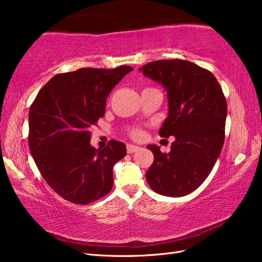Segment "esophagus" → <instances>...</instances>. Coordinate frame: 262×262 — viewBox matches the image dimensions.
<instances>
[{"instance_id":"1","label":"esophagus","mask_w":262,"mask_h":262,"mask_svg":"<svg viewBox=\"0 0 262 262\" xmlns=\"http://www.w3.org/2000/svg\"><path fill=\"white\" fill-rule=\"evenodd\" d=\"M138 149H140V147L136 146V145H132V144H129V145H127V153H129V154L138 151Z\"/></svg>"}]
</instances>
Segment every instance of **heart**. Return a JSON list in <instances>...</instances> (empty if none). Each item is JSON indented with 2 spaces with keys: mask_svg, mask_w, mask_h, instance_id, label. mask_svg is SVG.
I'll return each instance as SVG.
<instances>
[{
  "mask_svg": "<svg viewBox=\"0 0 262 262\" xmlns=\"http://www.w3.org/2000/svg\"><path fill=\"white\" fill-rule=\"evenodd\" d=\"M129 134H130L133 137L137 138V137H140V136L142 135V130L140 129V128H137V127L132 128V129L129 130Z\"/></svg>",
  "mask_w": 262,
  "mask_h": 262,
  "instance_id": "obj_1",
  "label": "heart"
}]
</instances>
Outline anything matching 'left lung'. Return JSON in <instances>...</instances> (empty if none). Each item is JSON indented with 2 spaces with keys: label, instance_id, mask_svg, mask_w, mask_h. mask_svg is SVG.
<instances>
[{
  "label": "left lung",
  "instance_id": "1",
  "mask_svg": "<svg viewBox=\"0 0 262 262\" xmlns=\"http://www.w3.org/2000/svg\"><path fill=\"white\" fill-rule=\"evenodd\" d=\"M140 71L166 90L169 114L159 134L176 137L169 153L147 145L154 161L146 180L163 196H186L209 176L223 147L227 115L223 91L211 72L189 60H155Z\"/></svg>",
  "mask_w": 262,
  "mask_h": 262
}]
</instances>
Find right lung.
Returning a JSON list of instances; mask_svg holds the SVG:
<instances>
[{"mask_svg":"<svg viewBox=\"0 0 262 262\" xmlns=\"http://www.w3.org/2000/svg\"><path fill=\"white\" fill-rule=\"evenodd\" d=\"M130 66L80 69L53 76L29 111L30 152L43 179L60 197L90 204L109 193L113 169L126 155L124 143L91 146V127L104 115L105 101Z\"/></svg>","mask_w":262,"mask_h":262,"instance_id":"obj_1","label":"right lung"}]
</instances>
